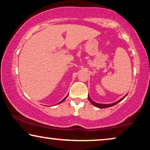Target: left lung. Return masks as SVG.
<instances>
[{
    "label": "left lung",
    "mask_w": 150,
    "mask_h": 150,
    "mask_svg": "<svg viewBox=\"0 0 150 150\" xmlns=\"http://www.w3.org/2000/svg\"><path fill=\"white\" fill-rule=\"evenodd\" d=\"M126 96H125V97H126ZM125 97H124V98H122V99L120 100H118L117 102H115V103H112V104H98V103H96V102H93V100H91V98H89V97H88V99H89V102H91V103L92 104H93V105L96 106H97V107L100 108H105L110 107V106H114V105H115V104H117V103H119V102H120V101H122V100L123 99H124V98Z\"/></svg>",
    "instance_id": "left-lung-1"
}]
</instances>
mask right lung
Segmentation results:
<instances>
[{
  "mask_svg": "<svg viewBox=\"0 0 150 150\" xmlns=\"http://www.w3.org/2000/svg\"><path fill=\"white\" fill-rule=\"evenodd\" d=\"M67 96H66V97H65V98H64V99H63V100H61V102H59V103H58V104H59V103H61V102H63V101H64V100H65V99H66V98H67Z\"/></svg>",
  "mask_w": 150,
  "mask_h": 150,
  "instance_id": "right-lung-1",
  "label": "right lung"
}]
</instances>
